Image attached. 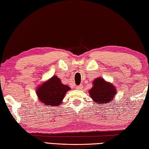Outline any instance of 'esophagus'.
I'll return each mask as SVG.
<instances>
[{"label": "esophagus", "instance_id": "obj_1", "mask_svg": "<svg viewBox=\"0 0 149 149\" xmlns=\"http://www.w3.org/2000/svg\"><path fill=\"white\" fill-rule=\"evenodd\" d=\"M75 89H76L77 90H81L83 89V85H79V86H77L76 87H75Z\"/></svg>", "mask_w": 149, "mask_h": 149}]
</instances>
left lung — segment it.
Masks as SVG:
<instances>
[{
	"label": "left lung",
	"instance_id": "obj_1",
	"mask_svg": "<svg viewBox=\"0 0 149 149\" xmlns=\"http://www.w3.org/2000/svg\"><path fill=\"white\" fill-rule=\"evenodd\" d=\"M117 91L111 83L102 77L95 78L93 81V87L89 91L91 99L97 104H107L114 99Z\"/></svg>",
	"mask_w": 149,
	"mask_h": 149
}]
</instances>
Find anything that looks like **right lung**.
Returning <instances> with one entry per match:
<instances>
[{
  "mask_svg": "<svg viewBox=\"0 0 149 149\" xmlns=\"http://www.w3.org/2000/svg\"><path fill=\"white\" fill-rule=\"evenodd\" d=\"M70 87L64 85L57 75H54L37 87L36 94L44 106L61 105L64 96Z\"/></svg>",
  "mask_w": 149,
  "mask_h": 149,
  "instance_id": "1",
  "label": "right lung"
}]
</instances>
